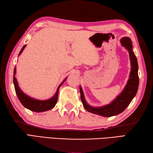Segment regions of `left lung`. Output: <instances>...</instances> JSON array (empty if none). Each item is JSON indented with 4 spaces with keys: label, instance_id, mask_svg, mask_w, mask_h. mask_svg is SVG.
Segmentation results:
<instances>
[{
    "label": "left lung",
    "instance_id": "8db88e82",
    "mask_svg": "<svg viewBox=\"0 0 153 153\" xmlns=\"http://www.w3.org/2000/svg\"><path fill=\"white\" fill-rule=\"evenodd\" d=\"M120 42H121L122 46L125 47L128 50L129 58H130L131 60V70L128 83H127L122 93L117 97V98L114 100H113L108 105L99 107V108H93V107L90 106L86 102L85 99H84L82 89L80 87L81 99H82L84 108L88 112L105 117H111L118 115L122 112L128 107L137 93L139 83L138 76V64L137 58L132 51L133 47L131 41L128 37H123L121 39Z\"/></svg>",
    "mask_w": 153,
    "mask_h": 153
}]
</instances>
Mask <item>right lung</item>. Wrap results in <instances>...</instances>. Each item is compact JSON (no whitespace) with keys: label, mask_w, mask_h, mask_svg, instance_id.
Instances as JSON below:
<instances>
[{"label":"right lung","mask_w":153,"mask_h":153,"mask_svg":"<svg viewBox=\"0 0 153 153\" xmlns=\"http://www.w3.org/2000/svg\"><path fill=\"white\" fill-rule=\"evenodd\" d=\"M25 46H26V45H24V46L22 47L20 52H19V55L22 53V51H24ZM16 71V68H14V77H13L14 88H15L16 95H17L19 101L21 102L23 106L25 107L26 108L31 110V111H34L37 112H45V111H47V110H49L53 108H54V106L56 105L58 100V90H59L60 87L62 85V83L65 82V81H66V78L60 84L59 86H58V89L56 90V94H55L53 97H52L51 99L46 100H35L34 99H32L22 91V90L19 89L17 80H16V78L15 77Z\"/></svg>","instance_id":"obj_1"}]
</instances>
